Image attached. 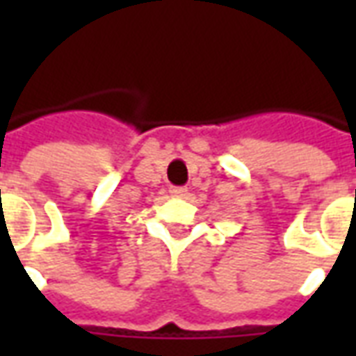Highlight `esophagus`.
<instances>
[{"instance_id":"esophagus-1","label":"esophagus","mask_w":356,"mask_h":356,"mask_svg":"<svg viewBox=\"0 0 356 356\" xmlns=\"http://www.w3.org/2000/svg\"><path fill=\"white\" fill-rule=\"evenodd\" d=\"M186 193L188 191H186L185 186H173L171 188V196H175V198H183V196H186Z\"/></svg>"}]
</instances>
